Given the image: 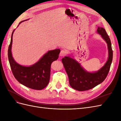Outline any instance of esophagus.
I'll return each instance as SVG.
<instances>
[{"instance_id":"obj_1","label":"esophagus","mask_w":121,"mask_h":121,"mask_svg":"<svg viewBox=\"0 0 121 121\" xmlns=\"http://www.w3.org/2000/svg\"><path fill=\"white\" fill-rule=\"evenodd\" d=\"M67 53H68V52L65 49H63L61 50L60 54V56H66Z\"/></svg>"}]
</instances>
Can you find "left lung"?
Wrapping results in <instances>:
<instances>
[{
	"instance_id": "obj_1",
	"label": "left lung",
	"mask_w": 121,
	"mask_h": 121,
	"mask_svg": "<svg viewBox=\"0 0 121 121\" xmlns=\"http://www.w3.org/2000/svg\"><path fill=\"white\" fill-rule=\"evenodd\" d=\"M97 32L107 42L109 53L107 63L98 71L88 73L73 58L68 56L62 58V62L68 76L69 85L75 90L83 91L92 89L103 82L108 75L112 60L111 41L104 28L98 27Z\"/></svg>"
}]
</instances>
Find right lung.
I'll return each instance as SVG.
<instances>
[{
	"instance_id": "right-lung-1",
	"label": "right lung",
	"mask_w": 121,
	"mask_h": 121,
	"mask_svg": "<svg viewBox=\"0 0 121 121\" xmlns=\"http://www.w3.org/2000/svg\"><path fill=\"white\" fill-rule=\"evenodd\" d=\"M13 32L8 49V58L13 74L17 81L24 86L33 89L42 90L49 82L51 65L58 59L60 50L56 49L49 51L35 65L30 67L22 66L14 61L11 52Z\"/></svg>"
}]
</instances>
